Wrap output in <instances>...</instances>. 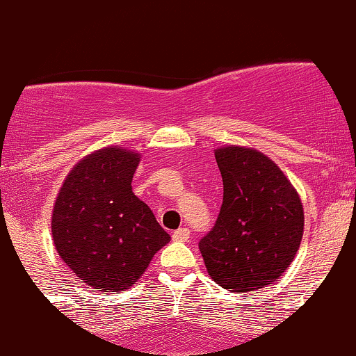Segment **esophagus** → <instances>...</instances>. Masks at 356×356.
<instances>
[{"mask_svg": "<svg viewBox=\"0 0 356 356\" xmlns=\"http://www.w3.org/2000/svg\"><path fill=\"white\" fill-rule=\"evenodd\" d=\"M191 236V231L187 229V227H181V229H177L172 234V239L174 241H181V243H186L187 239H189Z\"/></svg>", "mask_w": 356, "mask_h": 356, "instance_id": "34e87169", "label": "esophagus"}]
</instances>
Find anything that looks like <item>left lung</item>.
<instances>
[{
	"label": "left lung",
	"instance_id": "8db88e82",
	"mask_svg": "<svg viewBox=\"0 0 356 356\" xmlns=\"http://www.w3.org/2000/svg\"><path fill=\"white\" fill-rule=\"evenodd\" d=\"M222 206L199 243L212 280L231 293L266 288L288 269L303 238L305 212L295 187L263 152L216 149Z\"/></svg>",
	"mask_w": 356,
	"mask_h": 356
}]
</instances>
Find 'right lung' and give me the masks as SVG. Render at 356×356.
Returning <instances> with one entry per match:
<instances>
[{
    "label": "right lung",
    "mask_w": 356,
    "mask_h": 356,
    "mask_svg": "<svg viewBox=\"0 0 356 356\" xmlns=\"http://www.w3.org/2000/svg\"><path fill=\"white\" fill-rule=\"evenodd\" d=\"M140 154L112 145L70 170L51 214L55 249L65 264L99 291L136 284L170 236L132 192Z\"/></svg>",
    "instance_id": "add662e5"
}]
</instances>
